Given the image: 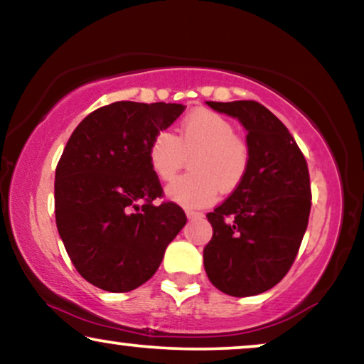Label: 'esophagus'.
Returning a JSON list of instances; mask_svg holds the SVG:
<instances>
[{"label": "esophagus", "mask_w": 364, "mask_h": 364, "mask_svg": "<svg viewBox=\"0 0 364 364\" xmlns=\"http://www.w3.org/2000/svg\"><path fill=\"white\" fill-rule=\"evenodd\" d=\"M186 216H188V219H199V218H203V213H198V211H191V209H186Z\"/></svg>", "instance_id": "34e87169"}]
</instances>
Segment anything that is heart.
<instances>
[{
	"label": "heart",
	"instance_id": "b5f03b06",
	"mask_svg": "<svg viewBox=\"0 0 364 364\" xmlns=\"http://www.w3.org/2000/svg\"><path fill=\"white\" fill-rule=\"evenodd\" d=\"M178 132V136L158 132L148 150L151 170L165 183L175 180L191 158V173L168 188V198L183 206L201 208L211 204L219 191L231 194L242 186L252 155L249 143L235 135L231 120L198 109L184 117Z\"/></svg>",
	"mask_w": 364,
	"mask_h": 364
}]
</instances>
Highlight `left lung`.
<instances>
[{
	"label": "left lung",
	"mask_w": 364,
	"mask_h": 364,
	"mask_svg": "<svg viewBox=\"0 0 364 364\" xmlns=\"http://www.w3.org/2000/svg\"><path fill=\"white\" fill-rule=\"evenodd\" d=\"M247 130V178L208 213L213 237L204 247L211 284L232 296L272 289L289 272L309 226L311 189L304 153L287 127L255 100L206 102Z\"/></svg>",
	"instance_id": "1"
}]
</instances>
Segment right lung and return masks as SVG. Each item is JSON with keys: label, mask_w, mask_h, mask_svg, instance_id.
Masks as SVG:
<instances>
[{"label": "right lung", "mask_w": 364, "mask_h": 364, "mask_svg": "<svg viewBox=\"0 0 364 364\" xmlns=\"http://www.w3.org/2000/svg\"><path fill=\"white\" fill-rule=\"evenodd\" d=\"M181 104L114 102L85 117L55 168V224L74 267L102 290L130 291L153 277L186 214L163 198L148 150Z\"/></svg>", "instance_id": "add662e5"}]
</instances>
